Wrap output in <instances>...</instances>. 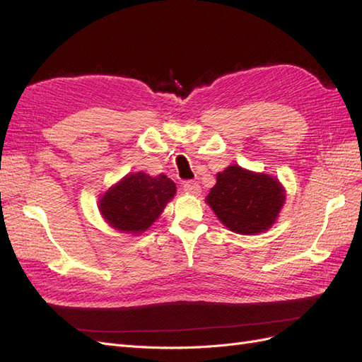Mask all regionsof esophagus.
Masks as SVG:
<instances>
[{
    "mask_svg": "<svg viewBox=\"0 0 362 362\" xmlns=\"http://www.w3.org/2000/svg\"><path fill=\"white\" fill-rule=\"evenodd\" d=\"M182 189H184V192H187V193L194 194V196H198L201 193V185L196 181H185L182 184Z\"/></svg>",
    "mask_w": 362,
    "mask_h": 362,
    "instance_id": "esophagus-1",
    "label": "esophagus"
}]
</instances>
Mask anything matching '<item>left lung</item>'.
I'll return each instance as SVG.
<instances>
[{
	"instance_id": "8db88e82",
	"label": "left lung",
	"mask_w": 362,
	"mask_h": 362,
	"mask_svg": "<svg viewBox=\"0 0 362 362\" xmlns=\"http://www.w3.org/2000/svg\"><path fill=\"white\" fill-rule=\"evenodd\" d=\"M284 201L286 194L276 178L240 166H229L217 173V182L206 196L218 221L231 231L246 235L270 228Z\"/></svg>"
}]
</instances>
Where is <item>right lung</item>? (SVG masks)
<instances>
[{"mask_svg":"<svg viewBox=\"0 0 362 362\" xmlns=\"http://www.w3.org/2000/svg\"><path fill=\"white\" fill-rule=\"evenodd\" d=\"M175 192L177 185L166 175L149 177L144 172L131 173L105 192L100 210L113 228L137 234L152 225Z\"/></svg>","mask_w":362,"mask_h":362,"instance_id":"right-lung-1","label":"right lung"}]
</instances>
